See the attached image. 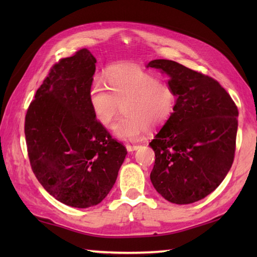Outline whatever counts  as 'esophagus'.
I'll return each instance as SVG.
<instances>
[{
	"label": "esophagus",
	"mask_w": 257,
	"mask_h": 257,
	"mask_svg": "<svg viewBox=\"0 0 257 257\" xmlns=\"http://www.w3.org/2000/svg\"><path fill=\"white\" fill-rule=\"evenodd\" d=\"M125 148H127V150L129 152H133V151L137 150L139 148V146H137V145H125Z\"/></svg>",
	"instance_id": "obj_1"
}]
</instances>
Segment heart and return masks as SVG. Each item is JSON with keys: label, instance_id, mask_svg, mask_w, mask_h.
<instances>
[{"label": "heart", "instance_id": "heart-1", "mask_svg": "<svg viewBox=\"0 0 257 257\" xmlns=\"http://www.w3.org/2000/svg\"><path fill=\"white\" fill-rule=\"evenodd\" d=\"M107 81L97 76L89 87L88 100L97 121L109 127L121 110L124 116L113 124L120 140L135 141L171 118L177 103L170 84L134 64H117L107 70Z\"/></svg>", "mask_w": 257, "mask_h": 257}]
</instances>
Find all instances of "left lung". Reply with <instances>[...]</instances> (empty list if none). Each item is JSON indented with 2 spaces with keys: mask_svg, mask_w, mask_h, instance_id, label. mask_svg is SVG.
<instances>
[{
  "mask_svg": "<svg viewBox=\"0 0 257 257\" xmlns=\"http://www.w3.org/2000/svg\"><path fill=\"white\" fill-rule=\"evenodd\" d=\"M169 77L177 103L171 118L149 146L157 192L176 204H190L213 192L230 171L235 152L237 107L216 80L169 59H154Z\"/></svg>",
  "mask_w": 257,
  "mask_h": 257,
  "instance_id": "obj_1",
  "label": "left lung"
}]
</instances>
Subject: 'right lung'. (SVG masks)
<instances>
[{"label":"right lung","mask_w":257,"mask_h":257,"mask_svg":"<svg viewBox=\"0 0 257 257\" xmlns=\"http://www.w3.org/2000/svg\"><path fill=\"white\" fill-rule=\"evenodd\" d=\"M96 58L87 50L54 65L25 117L32 170L62 203L86 209L110 192L127 156L97 121L88 92Z\"/></svg>","instance_id":"1"}]
</instances>
